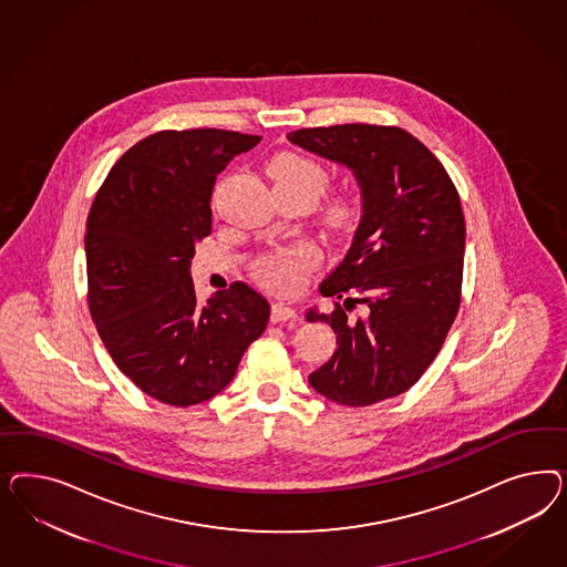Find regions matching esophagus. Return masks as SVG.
I'll use <instances>...</instances> for the list:
<instances>
[{
	"instance_id": "esophagus-1",
	"label": "esophagus",
	"mask_w": 567,
	"mask_h": 567,
	"mask_svg": "<svg viewBox=\"0 0 567 567\" xmlns=\"http://www.w3.org/2000/svg\"><path fill=\"white\" fill-rule=\"evenodd\" d=\"M297 318V311L291 308V306H285V303H275L272 306V311H270V320L275 322V324H280V322H289V320H295Z\"/></svg>"
}]
</instances>
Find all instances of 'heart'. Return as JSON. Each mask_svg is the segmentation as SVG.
<instances>
[{"instance_id":"b5f03b06","label":"heart","mask_w":567,"mask_h":567,"mask_svg":"<svg viewBox=\"0 0 567 567\" xmlns=\"http://www.w3.org/2000/svg\"><path fill=\"white\" fill-rule=\"evenodd\" d=\"M270 174L275 178V187H299L313 195V199L322 193L328 176L320 164L301 155H280L276 157ZM358 218V207L349 199H337L327 209V223L344 230ZM320 259V254L311 245H297L292 249L276 251L259 261L258 276L275 292H295L306 280V272L311 270Z\"/></svg>"}]
</instances>
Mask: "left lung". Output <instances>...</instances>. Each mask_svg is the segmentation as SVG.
Listing matches in <instances>:
<instances>
[{"mask_svg": "<svg viewBox=\"0 0 567 567\" xmlns=\"http://www.w3.org/2000/svg\"><path fill=\"white\" fill-rule=\"evenodd\" d=\"M292 145L353 174L361 218L320 292L334 311H306L337 334L332 358L309 374L330 401L365 408L412 389L453 324L464 275L465 223L443 164L395 126L301 128ZM361 305L355 321L346 311Z\"/></svg>", "mask_w": 567, "mask_h": 567, "instance_id": "1", "label": "left lung"}]
</instances>
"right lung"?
<instances>
[{"mask_svg":"<svg viewBox=\"0 0 567 567\" xmlns=\"http://www.w3.org/2000/svg\"><path fill=\"white\" fill-rule=\"evenodd\" d=\"M259 141L220 128L155 133L122 155L89 212L91 318L116 365L162 403L218 395L270 320L249 285L199 306L190 278L195 247L212 233L216 174Z\"/></svg>","mask_w":567,"mask_h":567,"instance_id":"obj_1","label":"right lung"}]
</instances>
